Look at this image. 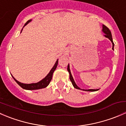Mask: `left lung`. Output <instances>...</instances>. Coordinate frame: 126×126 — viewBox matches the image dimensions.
<instances>
[{
	"label": "left lung",
	"instance_id": "8db88e82",
	"mask_svg": "<svg viewBox=\"0 0 126 126\" xmlns=\"http://www.w3.org/2000/svg\"><path fill=\"white\" fill-rule=\"evenodd\" d=\"M102 32L104 33H105V35H104L105 37L107 38H109L110 41H111V43H112V44H113L112 49L113 50H114V43H113V41L112 36H111V32H110V30H109V28L107 27L105 25H102ZM67 69H68V72H69V79H70V80L71 81V82H72V85L74 86V87L75 88L79 89V90H83V91H97V90H93V89H90V90H82V89H80L79 87H78V86L77 85H76V83H75L73 77H72V74H71V72L70 71V69H69V64H68V68H67Z\"/></svg>",
	"mask_w": 126,
	"mask_h": 126
}]
</instances>
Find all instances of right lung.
<instances>
[{"label":"right lung","mask_w":126,"mask_h":126,"mask_svg":"<svg viewBox=\"0 0 126 126\" xmlns=\"http://www.w3.org/2000/svg\"><path fill=\"white\" fill-rule=\"evenodd\" d=\"M31 21H32V19L29 20V21H28L25 24L24 26H25L28 23H29V22H30ZM22 30H21V32H22ZM58 60H57L56 61L55 64H54V66H53V68H52L51 70H50V72H49V73L47 75V76H46V77H44L43 79H42L41 80L39 81V82H37V83H30V84H26V83H21V82L17 81V80L16 79L14 78V77L13 76H12V77H13V78L14 79V80L16 81V83H17V84H18L19 85L21 88H22L23 89H25V90H38V89L44 88H46V87H47L48 85L49 84V83H50V81H51L52 78L53 73H54V72L55 71L56 68H57V65H58Z\"/></svg>","instance_id":"add662e5"}]
</instances>
